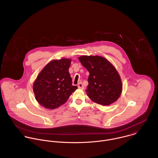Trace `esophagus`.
Returning <instances> with one entry per match:
<instances>
[{
	"mask_svg": "<svg viewBox=\"0 0 158 158\" xmlns=\"http://www.w3.org/2000/svg\"><path fill=\"white\" fill-rule=\"evenodd\" d=\"M78 88H79V89H84V86H83V84L81 83H78Z\"/></svg>",
	"mask_w": 158,
	"mask_h": 158,
	"instance_id": "1",
	"label": "esophagus"
}]
</instances>
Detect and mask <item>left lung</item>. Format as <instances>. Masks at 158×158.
<instances>
[{"label": "left lung", "instance_id": "obj_1", "mask_svg": "<svg viewBox=\"0 0 158 158\" xmlns=\"http://www.w3.org/2000/svg\"><path fill=\"white\" fill-rule=\"evenodd\" d=\"M81 64L89 72L86 93L92 101L102 105H110L120 96L122 83L113 64L100 56H81Z\"/></svg>", "mask_w": 158, "mask_h": 158}]
</instances>
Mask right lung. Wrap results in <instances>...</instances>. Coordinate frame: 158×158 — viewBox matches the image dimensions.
Wrapping results in <instances>:
<instances>
[{
    "instance_id": "add662e5",
    "label": "right lung",
    "mask_w": 158,
    "mask_h": 158,
    "mask_svg": "<svg viewBox=\"0 0 158 158\" xmlns=\"http://www.w3.org/2000/svg\"><path fill=\"white\" fill-rule=\"evenodd\" d=\"M71 60L62 58L49 62L38 75L33 86L37 102L47 109L64 104L78 88L72 86L69 72Z\"/></svg>"
}]
</instances>
